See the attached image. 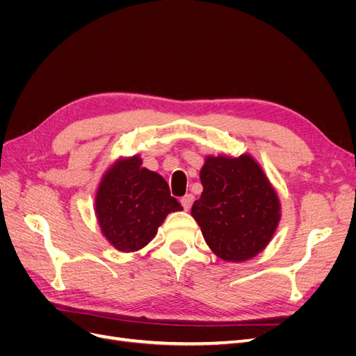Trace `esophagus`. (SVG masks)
I'll return each mask as SVG.
<instances>
[{"label":"esophagus","mask_w":356,"mask_h":356,"mask_svg":"<svg viewBox=\"0 0 356 356\" xmlns=\"http://www.w3.org/2000/svg\"><path fill=\"white\" fill-rule=\"evenodd\" d=\"M193 195H186L184 197L181 199V204H182V208H184L186 211H188L190 209V207H191V203H193Z\"/></svg>","instance_id":"1"}]
</instances>
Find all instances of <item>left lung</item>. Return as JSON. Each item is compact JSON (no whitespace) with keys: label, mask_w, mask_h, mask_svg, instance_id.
<instances>
[{"label":"left lung","mask_w":356,"mask_h":356,"mask_svg":"<svg viewBox=\"0 0 356 356\" xmlns=\"http://www.w3.org/2000/svg\"><path fill=\"white\" fill-rule=\"evenodd\" d=\"M203 193L191 215L204 242L225 261H245L270 242L279 199L251 156L208 157L200 170Z\"/></svg>","instance_id":"left-lung-1"}]
</instances>
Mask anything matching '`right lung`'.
I'll return each mask as SVG.
<instances>
[{
    "mask_svg": "<svg viewBox=\"0 0 356 356\" xmlns=\"http://www.w3.org/2000/svg\"><path fill=\"white\" fill-rule=\"evenodd\" d=\"M168 182L141 168L138 156L106 172L96 195V215L108 242L122 252L141 250L154 238L169 212L181 211Z\"/></svg>",
    "mask_w": 356,
    "mask_h": 356,
    "instance_id": "obj_1",
    "label": "right lung"
}]
</instances>
